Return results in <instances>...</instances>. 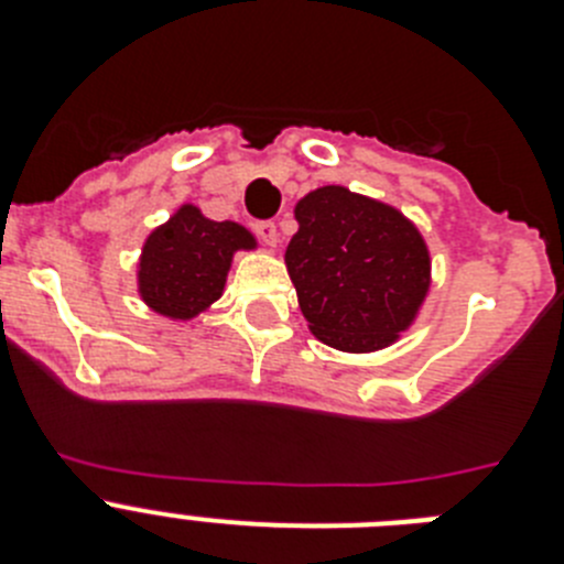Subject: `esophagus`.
<instances>
[{
	"instance_id": "1",
	"label": "esophagus",
	"mask_w": 564,
	"mask_h": 564,
	"mask_svg": "<svg viewBox=\"0 0 564 564\" xmlns=\"http://www.w3.org/2000/svg\"><path fill=\"white\" fill-rule=\"evenodd\" d=\"M253 231H257V237L262 239L265 246L276 248V242H279V228H276V223L262 220V223H257V226H253Z\"/></svg>"
}]
</instances>
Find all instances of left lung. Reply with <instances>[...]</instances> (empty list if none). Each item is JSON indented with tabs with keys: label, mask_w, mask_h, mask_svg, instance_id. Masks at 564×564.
<instances>
[{
	"label": "left lung",
	"mask_w": 564,
	"mask_h": 564,
	"mask_svg": "<svg viewBox=\"0 0 564 564\" xmlns=\"http://www.w3.org/2000/svg\"><path fill=\"white\" fill-rule=\"evenodd\" d=\"M293 214L285 265L313 336L344 352L390 347L430 293V248L415 223L344 186L305 194Z\"/></svg>",
	"instance_id": "obj_1"
}]
</instances>
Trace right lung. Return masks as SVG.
<instances>
[{"instance_id":"right-lung-1","label":"right lung","mask_w":564,"mask_h":564,"mask_svg":"<svg viewBox=\"0 0 564 564\" xmlns=\"http://www.w3.org/2000/svg\"><path fill=\"white\" fill-rule=\"evenodd\" d=\"M251 248H257V239L248 228L208 220L200 208L186 203L143 242L138 293L154 313L188 322L223 296L234 253Z\"/></svg>"}]
</instances>
